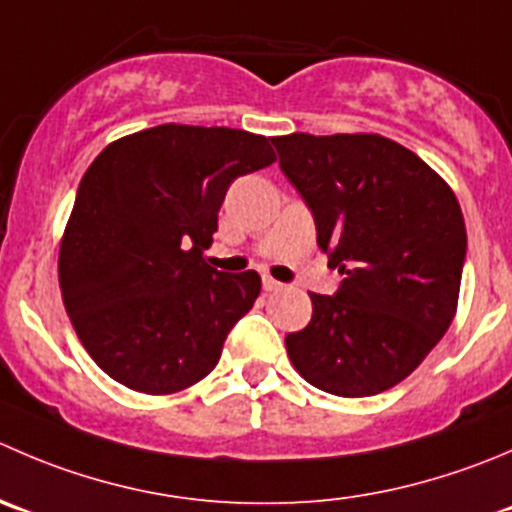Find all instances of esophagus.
I'll return each instance as SVG.
<instances>
[{"instance_id":"1","label":"esophagus","mask_w":512,"mask_h":512,"mask_svg":"<svg viewBox=\"0 0 512 512\" xmlns=\"http://www.w3.org/2000/svg\"><path fill=\"white\" fill-rule=\"evenodd\" d=\"M262 287H265L267 292H277V290H282L285 285H282V282H277V280H272L270 275H265V277H262Z\"/></svg>"}]
</instances>
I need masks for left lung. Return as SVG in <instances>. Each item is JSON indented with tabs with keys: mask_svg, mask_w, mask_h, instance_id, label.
Here are the masks:
<instances>
[{
	"mask_svg": "<svg viewBox=\"0 0 512 512\" xmlns=\"http://www.w3.org/2000/svg\"><path fill=\"white\" fill-rule=\"evenodd\" d=\"M282 175L315 217L345 280L310 292L312 320L285 337L310 385L367 398L410 375L450 327L463 277V212L415 152L380 135L272 137Z\"/></svg>",
	"mask_w": 512,
	"mask_h": 512,
	"instance_id": "obj_1",
	"label": "left lung"
}]
</instances>
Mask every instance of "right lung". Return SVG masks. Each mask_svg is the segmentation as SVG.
<instances>
[{
	"mask_svg": "<svg viewBox=\"0 0 512 512\" xmlns=\"http://www.w3.org/2000/svg\"><path fill=\"white\" fill-rule=\"evenodd\" d=\"M272 162L262 135L160 124L112 142L89 165L64 230L59 285L84 350L112 380L167 395L215 370L262 282L255 270H215L202 252L232 182Z\"/></svg>",
	"mask_w": 512,
	"mask_h": 512,
	"instance_id": "1",
	"label": "right lung"
}]
</instances>
